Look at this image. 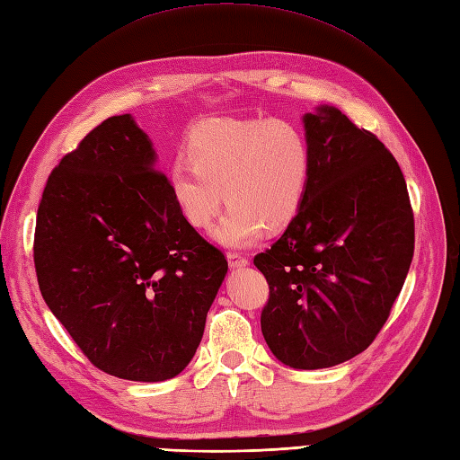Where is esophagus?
<instances>
[{
  "mask_svg": "<svg viewBox=\"0 0 460 460\" xmlns=\"http://www.w3.org/2000/svg\"><path fill=\"white\" fill-rule=\"evenodd\" d=\"M226 258H228V263H230L232 270H242V268H246V265L250 263L246 258L240 256V253H236V252H228Z\"/></svg>",
  "mask_w": 460,
  "mask_h": 460,
  "instance_id": "34e87169",
  "label": "esophagus"
}]
</instances>
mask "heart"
<instances>
[{
    "mask_svg": "<svg viewBox=\"0 0 460 460\" xmlns=\"http://www.w3.org/2000/svg\"><path fill=\"white\" fill-rule=\"evenodd\" d=\"M190 165L169 171L175 207L192 228L212 230L224 248H250L265 226L281 228L299 212L311 179V146L289 119H208L192 129ZM225 195L222 196L221 192Z\"/></svg>",
    "mask_w": 460,
    "mask_h": 460,
    "instance_id": "b5f03b06",
    "label": "heart"
}]
</instances>
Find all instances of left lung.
I'll return each mask as SVG.
<instances>
[{
    "instance_id": "left-lung-1",
    "label": "left lung",
    "mask_w": 460,
    "mask_h": 460,
    "mask_svg": "<svg viewBox=\"0 0 460 460\" xmlns=\"http://www.w3.org/2000/svg\"><path fill=\"white\" fill-rule=\"evenodd\" d=\"M311 146L307 195L253 265L270 285L261 332L275 358L319 370L364 352L410 271L413 212L385 146L339 108L303 116Z\"/></svg>"
}]
</instances>
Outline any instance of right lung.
<instances>
[{
    "label": "right lung",
    "mask_w": 460,
    "mask_h": 460,
    "mask_svg": "<svg viewBox=\"0 0 460 460\" xmlns=\"http://www.w3.org/2000/svg\"><path fill=\"white\" fill-rule=\"evenodd\" d=\"M33 258L40 295L78 349L131 382L187 368L228 273L181 217L129 114L102 121L50 172Z\"/></svg>",
    "instance_id": "add662e5"
}]
</instances>
